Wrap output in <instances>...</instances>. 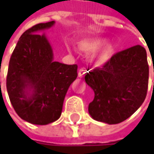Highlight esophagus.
<instances>
[{
	"label": "esophagus",
	"mask_w": 154,
	"mask_h": 154,
	"mask_svg": "<svg viewBox=\"0 0 154 154\" xmlns=\"http://www.w3.org/2000/svg\"><path fill=\"white\" fill-rule=\"evenodd\" d=\"M85 69H79V71H78V77H82L85 76Z\"/></svg>",
	"instance_id": "1"
}]
</instances>
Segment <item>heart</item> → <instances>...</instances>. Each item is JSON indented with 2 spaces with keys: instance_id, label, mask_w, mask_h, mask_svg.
Here are the masks:
<instances>
[{
  "instance_id": "b5f03b06",
  "label": "heart",
  "mask_w": 154,
  "mask_h": 154,
  "mask_svg": "<svg viewBox=\"0 0 154 154\" xmlns=\"http://www.w3.org/2000/svg\"><path fill=\"white\" fill-rule=\"evenodd\" d=\"M107 41L105 39H95L87 43H84L82 45V48L87 52H94L105 45ZM112 52H113V47L110 45H108L99 52H95L92 56V59L96 64H99V65L103 64L110 58V56L112 55Z\"/></svg>"
}]
</instances>
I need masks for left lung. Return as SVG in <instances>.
Here are the masks:
<instances>
[{
	"mask_svg": "<svg viewBox=\"0 0 154 154\" xmlns=\"http://www.w3.org/2000/svg\"><path fill=\"white\" fill-rule=\"evenodd\" d=\"M149 66L145 49L135 45L115 53L101 68L85 77L94 90L89 103L91 117L107 124H118L143 104L148 89Z\"/></svg>",
	"mask_w": 154,
	"mask_h": 154,
	"instance_id": "1",
	"label": "left lung"
}]
</instances>
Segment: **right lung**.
<instances>
[{
  "mask_svg": "<svg viewBox=\"0 0 154 154\" xmlns=\"http://www.w3.org/2000/svg\"><path fill=\"white\" fill-rule=\"evenodd\" d=\"M54 21L40 23L25 31L11 54L6 86L17 114L35 125L57 120L69 85L77 77V65L53 60L45 35Z\"/></svg>",
  "mask_w": 154,
  "mask_h": 154,
  "instance_id": "add662e5",
  "label": "right lung"
}]
</instances>
